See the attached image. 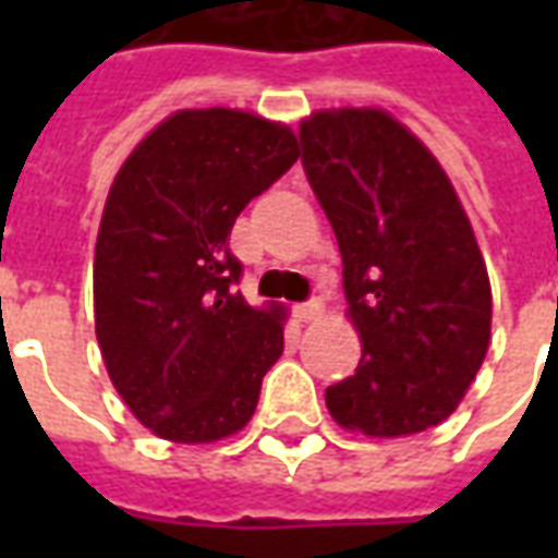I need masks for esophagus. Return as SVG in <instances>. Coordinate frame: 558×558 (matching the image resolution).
<instances>
[{
    "instance_id": "34e87169",
    "label": "esophagus",
    "mask_w": 558,
    "mask_h": 558,
    "mask_svg": "<svg viewBox=\"0 0 558 558\" xmlns=\"http://www.w3.org/2000/svg\"><path fill=\"white\" fill-rule=\"evenodd\" d=\"M319 316H323V304L316 302V299L295 304V319H299V323H314Z\"/></svg>"
}]
</instances>
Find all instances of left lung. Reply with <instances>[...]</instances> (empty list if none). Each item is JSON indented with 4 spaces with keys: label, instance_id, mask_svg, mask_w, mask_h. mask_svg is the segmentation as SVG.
I'll return each mask as SVG.
<instances>
[{
    "label": "left lung",
    "instance_id": "1",
    "mask_svg": "<svg viewBox=\"0 0 558 558\" xmlns=\"http://www.w3.org/2000/svg\"><path fill=\"white\" fill-rule=\"evenodd\" d=\"M299 140L364 347L355 374L326 388L328 412L364 436L427 430L457 410L490 343L466 211L439 160L383 110H323Z\"/></svg>",
    "mask_w": 558,
    "mask_h": 558
}]
</instances>
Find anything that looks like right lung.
Returning a JSON list of instances; mask_svg holds the SVG:
<instances>
[{"label": "right lung", "mask_w": 558, "mask_h": 558, "mask_svg": "<svg viewBox=\"0 0 558 558\" xmlns=\"http://www.w3.org/2000/svg\"><path fill=\"white\" fill-rule=\"evenodd\" d=\"M299 158L287 125L182 110L116 175L95 244V335L128 410L172 442L242 430L283 352L280 311L235 290L239 211Z\"/></svg>", "instance_id": "right-lung-1"}]
</instances>
